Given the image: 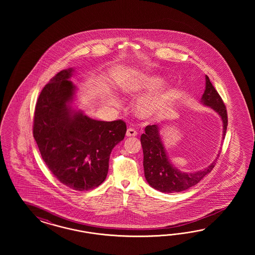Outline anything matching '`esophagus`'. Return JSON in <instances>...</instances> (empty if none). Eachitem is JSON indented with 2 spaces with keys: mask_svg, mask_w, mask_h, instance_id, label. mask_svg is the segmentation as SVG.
<instances>
[{
  "mask_svg": "<svg viewBox=\"0 0 255 255\" xmlns=\"http://www.w3.org/2000/svg\"><path fill=\"white\" fill-rule=\"evenodd\" d=\"M137 134V131H135L134 129L132 128H129L127 131H126V135L129 137V136H135Z\"/></svg>",
  "mask_w": 255,
  "mask_h": 255,
  "instance_id": "obj_1",
  "label": "esophagus"
}]
</instances>
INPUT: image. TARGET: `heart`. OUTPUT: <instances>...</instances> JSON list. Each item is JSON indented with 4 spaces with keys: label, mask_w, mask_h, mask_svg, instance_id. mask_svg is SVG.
Here are the masks:
<instances>
[{
    "label": "heart",
    "mask_w": 255,
    "mask_h": 255,
    "mask_svg": "<svg viewBox=\"0 0 255 255\" xmlns=\"http://www.w3.org/2000/svg\"><path fill=\"white\" fill-rule=\"evenodd\" d=\"M164 81L163 77L157 75L136 73L123 77L119 83V89L128 96L148 93L141 95L135 101L134 110L141 118L151 119L162 113L176 92V86L173 83H167L161 88ZM108 101L112 105L118 103L111 97Z\"/></svg>",
    "instance_id": "heart-1"
}]
</instances>
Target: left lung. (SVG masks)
Masks as SVG:
<instances>
[{
  "instance_id": "obj_1",
  "label": "left lung",
  "mask_w": 255,
  "mask_h": 255,
  "mask_svg": "<svg viewBox=\"0 0 255 255\" xmlns=\"http://www.w3.org/2000/svg\"><path fill=\"white\" fill-rule=\"evenodd\" d=\"M202 105L213 109L223 122V139L227 129V112L221 96L206 76V90L201 98ZM141 145L144 154V172L147 183L162 193H179L196 185L205 178L216 164L215 161L208 167L195 172H183L178 169L166 153L158 125H147L145 133L141 135Z\"/></svg>"
}]
</instances>
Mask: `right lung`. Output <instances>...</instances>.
Wrapping results in <instances>:
<instances>
[{"label": "right lung", "mask_w": 255, "mask_h": 255, "mask_svg": "<svg viewBox=\"0 0 255 255\" xmlns=\"http://www.w3.org/2000/svg\"><path fill=\"white\" fill-rule=\"evenodd\" d=\"M75 70H62L39 95L33 137L48 169L62 184L76 191L92 190L107 178L112 149L124 140V121L93 120L72 108L77 87Z\"/></svg>", "instance_id": "right-lung-1"}]
</instances>
